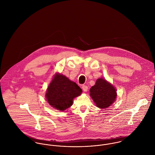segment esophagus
<instances>
[{
  "label": "esophagus",
  "instance_id": "obj_1",
  "mask_svg": "<svg viewBox=\"0 0 155 155\" xmlns=\"http://www.w3.org/2000/svg\"><path fill=\"white\" fill-rule=\"evenodd\" d=\"M82 88L84 91L87 92V91H88V87L87 85H83L82 87Z\"/></svg>",
  "mask_w": 155,
  "mask_h": 155
}]
</instances>
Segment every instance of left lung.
<instances>
[{
    "instance_id": "left-lung-1",
    "label": "left lung",
    "mask_w": 155,
    "mask_h": 155,
    "mask_svg": "<svg viewBox=\"0 0 155 155\" xmlns=\"http://www.w3.org/2000/svg\"><path fill=\"white\" fill-rule=\"evenodd\" d=\"M90 95L98 107L106 109L115 101L117 95L112 85L105 79L100 78L90 89Z\"/></svg>"
}]
</instances>
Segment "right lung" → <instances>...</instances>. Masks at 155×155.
I'll return each mask as SVG.
<instances>
[{
  "mask_svg": "<svg viewBox=\"0 0 155 155\" xmlns=\"http://www.w3.org/2000/svg\"><path fill=\"white\" fill-rule=\"evenodd\" d=\"M82 92V89L75 82L63 74H56L48 88L46 98L52 107L64 111L72 105L73 98Z\"/></svg>",
  "mask_w": 155,
  "mask_h": 155,
  "instance_id": "right-lung-1",
  "label": "right lung"
}]
</instances>
